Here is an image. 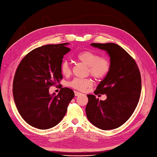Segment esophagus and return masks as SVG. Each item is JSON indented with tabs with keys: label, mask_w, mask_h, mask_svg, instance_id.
I'll return each instance as SVG.
<instances>
[{
	"label": "esophagus",
	"mask_w": 157,
	"mask_h": 157,
	"mask_svg": "<svg viewBox=\"0 0 157 157\" xmlns=\"http://www.w3.org/2000/svg\"><path fill=\"white\" fill-rule=\"evenodd\" d=\"M74 94H75L76 97H77V96L80 95V94H81V93H80V92H77V91H75V92H74Z\"/></svg>",
	"instance_id": "34e87169"
}]
</instances>
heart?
Listing matches in <instances>:
<instances>
[{"label": "heart", "instance_id": "heart-1", "mask_svg": "<svg viewBox=\"0 0 157 157\" xmlns=\"http://www.w3.org/2000/svg\"><path fill=\"white\" fill-rule=\"evenodd\" d=\"M79 61L87 66V72L95 78L101 80L108 75L111 70V62L105 57H101L98 53L90 50L81 52L76 55ZM60 72L65 76H70L71 68L67 60L63 61L60 67ZM67 86L79 91H86L92 87L93 81L90 78H74L67 83Z\"/></svg>", "mask_w": 157, "mask_h": 157}]
</instances>
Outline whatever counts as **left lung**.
Returning a JSON list of instances; mask_svg holds the SVG:
<instances>
[{
    "label": "left lung",
    "instance_id": "left-lung-1",
    "mask_svg": "<svg viewBox=\"0 0 157 157\" xmlns=\"http://www.w3.org/2000/svg\"><path fill=\"white\" fill-rule=\"evenodd\" d=\"M110 57L111 70L98 85L94 94H106L105 101L87 94L86 112L90 122L103 130H113L127 121L138 105L141 91V74L135 60L115 43H92Z\"/></svg>",
    "mask_w": 157,
    "mask_h": 157
}]
</instances>
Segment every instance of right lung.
Returning <instances> with one entry per match:
<instances>
[{
    "label": "right lung",
    "mask_w": 157,
    "mask_h": 157,
    "mask_svg": "<svg viewBox=\"0 0 157 157\" xmlns=\"http://www.w3.org/2000/svg\"><path fill=\"white\" fill-rule=\"evenodd\" d=\"M68 43L46 45L33 49L16 69L13 96L22 118L32 127L47 130L60 122L74 97L73 90L62 87L57 95L49 88L63 78L60 67L63 58L70 51Z\"/></svg>",
    "instance_id": "obj_1"
}]
</instances>
